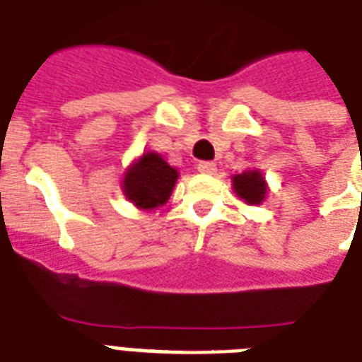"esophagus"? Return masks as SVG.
Segmentation results:
<instances>
[{"mask_svg": "<svg viewBox=\"0 0 362 362\" xmlns=\"http://www.w3.org/2000/svg\"><path fill=\"white\" fill-rule=\"evenodd\" d=\"M197 170L199 173H203V175H214L216 170H218V167H216L214 161H201V163L197 165Z\"/></svg>", "mask_w": 362, "mask_h": 362, "instance_id": "esophagus-1", "label": "esophagus"}]
</instances>
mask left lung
I'll return each mask as SVG.
<instances>
[{
  "label": "left lung",
  "instance_id": "obj_1",
  "mask_svg": "<svg viewBox=\"0 0 362 362\" xmlns=\"http://www.w3.org/2000/svg\"><path fill=\"white\" fill-rule=\"evenodd\" d=\"M231 180L237 197L242 199L246 204L259 206L267 199L269 186H267L263 173L259 169H247L240 175H233Z\"/></svg>",
  "mask_w": 362,
  "mask_h": 362
}]
</instances>
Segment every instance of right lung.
<instances>
[{"label":"right lung","mask_w":362,"mask_h":362,"mask_svg":"<svg viewBox=\"0 0 362 362\" xmlns=\"http://www.w3.org/2000/svg\"><path fill=\"white\" fill-rule=\"evenodd\" d=\"M178 180V170L158 152H144L125 169L122 192L139 210L152 212L169 201Z\"/></svg>","instance_id":"add662e5"}]
</instances>
